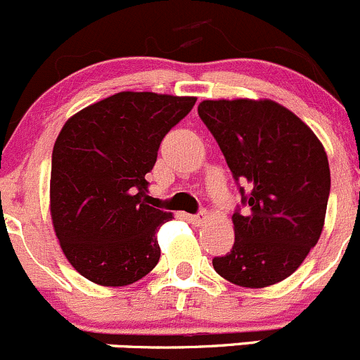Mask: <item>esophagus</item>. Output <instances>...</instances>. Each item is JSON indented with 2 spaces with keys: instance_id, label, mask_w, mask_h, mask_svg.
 I'll return each mask as SVG.
<instances>
[{
  "instance_id": "1",
  "label": "esophagus",
  "mask_w": 360,
  "mask_h": 360,
  "mask_svg": "<svg viewBox=\"0 0 360 360\" xmlns=\"http://www.w3.org/2000/svg\"><path fill=\"white\" fill-rule=\"evenodd\" d=\"M207 216L205 212H200V214H191V216H188V221H190L191 224H195V226H202L203 223H205Z\"/></svg>"
}]
</instances>
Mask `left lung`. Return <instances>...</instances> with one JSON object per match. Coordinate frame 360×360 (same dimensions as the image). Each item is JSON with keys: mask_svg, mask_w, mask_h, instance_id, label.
<instances>
[{"mask_svg": "<svg viewBox=\"0 0 360 360\" xmlns=\"http://www.w3.org/2000/svg\"><path fill=\"white\" fill-rule=\"evenodd\" d=\"M198 115L219 144L240 186L244 212L235 210V244L214 257L231 284L259 289L284 281L319 242L331 172L310 127L270 99L202 101Z\"/></svg>", "mask_w": 360, "mask_h": 360, "instance_id": "obj_1", "label": "left lung"}]
</instances>
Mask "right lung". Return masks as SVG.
I'll return each mask as SVG.
<instances>
[{
    "label": "right lung",
    "mask_w": 360,
    "mask_h": 360,
    "mask_svg": "<svg viewBox=\"0 0 360 360\" xmlns=\"http://www.w3.org/2000/svg\"><path fill=\"white\" fill-rule=\"evenodd\" d=\"M195 103L118 92L64 123L53 144L50 214L64 256L94 284L122 288L157 266V231L172 214L148 205L146 174Z\"/></svg>",
    "instance_id": "right-lung-1"
}]
</instances>
